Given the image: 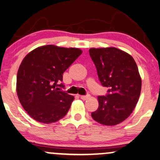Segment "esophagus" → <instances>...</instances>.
I'll list each match as a JSON object with an SVG mask.
<instances>
[{
  "label": "esophagus",
  "mask_w": 160,
  "mask_h": 160,
  "mask_svg": "<svg viewBox=\"0 0 160 160\" xmlns=\"http://www.w3.org/2000/svg\"><path fill=\"white\" fill-rule=\"evenodd\" d=\"M80 98H81L82 100H87L88 98H89V95H80Z\"/></svg>",
  "instance_id": "esophagus-1"
}]
</instances>
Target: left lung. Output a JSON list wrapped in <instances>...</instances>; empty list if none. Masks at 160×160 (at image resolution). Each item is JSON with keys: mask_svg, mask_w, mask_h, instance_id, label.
<instances>
[{"mask_svg": "<svg viewBox=\"0 0 160 160\" xmlns=\"http://www.w3.org/2000/svg\"><path fill=\"white\" fill-rule=\"evenodd\" d=\"M102 86L109 88L107 96H98L99 107L92 112L94 120L106 126L120 124L135 109L142 79L135 60L116 48L89 49Z\"/></svg>", "mask_w": 160, "mask_h": 160, "instance_id": "left-lung-1", "label": "left lung"}]
</instances>
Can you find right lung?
Masks as SVG:
<instances>
[{
	"label": "right lung",
	"mask_w": 160,
	"mask_h": 160,
	"mask_svg": "<svg viewBox=\"0 0 160 160\" xmlns=\"http://www.w3.org/2000/svg\"><path fill=\"white\" fill-rule=\"evenodd\" d=\"M82 53L76 48L48 45L38 47L26 55L17 74L16 92L21 104L36 122L50 124L67 114L74 97L64 87L65 71Z\"/></svg>",
	"instance_id": "add662e5"
}]
</instances>
